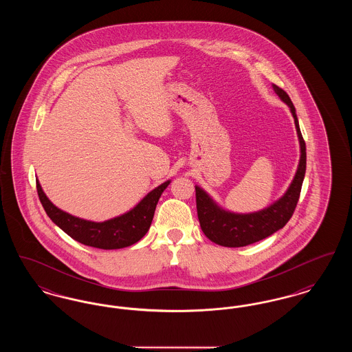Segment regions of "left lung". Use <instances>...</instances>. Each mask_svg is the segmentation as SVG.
Instances as JSON below:
<instances>
[{"instance_id": "8db88e82", "label": "left lung", "mask_w": 352, "mask_h": 352, "mask_svg": "<svg viewBox=\"0 0 352 352\" xmlns=\"http://www.w3.org/2000/svg\"><path fill=\"white\" fill-rule=\"evenodd\" d=\"M272 87L278 98L290 108V112L294 118L301 151L300 164L296 175L284 195L278 201L272 203L267 208L251 214H236L223 210L203 188L195 186L197 211L201 231L211 241L223 247H245L277 232L292 218L300 199L302 182L306 171V145L302 137L298 118L296 115V108L289 95L276 84H273Z\"/></svg>"}]
</instances>
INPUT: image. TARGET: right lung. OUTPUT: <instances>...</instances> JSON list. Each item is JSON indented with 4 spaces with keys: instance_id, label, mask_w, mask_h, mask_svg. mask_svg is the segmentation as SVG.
<instances>
[{
    "instance_id": "add662e5",
    "label": "right lung",
    "mask_w": 352,
    "mask_h": 352,
    "mask_svg": "<svg viewBox=\"0 0 352 352\" xmlns=\"http://www.w3.org/2000/svg\"><path fill=\"white\" fill-rule=\"evenodd\" d=\"M170 181H166L151 190L131 211L100 223L74 217L58 208L46 197L38 179L36 191L49 218L74 240L94 248L120 250L133 245L149 231L158 199Z\"/></svg>"
}]
</instances>
